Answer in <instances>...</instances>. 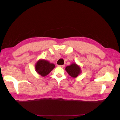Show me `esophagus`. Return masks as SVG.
I'll use <instances>...</instances> for the list:
<instances>
[{
  "label": "esophagus",
  "instance_id": "1",
  "mask_svg": "<svg viewBox=\"0 0 120 120\" xmlns=\"http://www.w3.org/2000/svg\"><path fill=\"white\" fill-rule=\"evenodd\" d=\"M64 65H58V67H60V68H63L64 67Z\"/></svg>",
  "mask_w": 120,
  "mask_h": 120
}]
</instances>
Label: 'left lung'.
Segmentation results:
<instances>
[{
	"instance_id": "8db88e82",
	"label": "left lung",
	"mask_w": 120,
	"mask_h": 120,
	"mask_svg": "<svg viewBox=\"0 0 120 120\" xmlns=\"http://www.w3.org/2000/svg\"><path fill=\"white\" fill-rule=\"evenodd\" d=\"M65 69L68 75L73 78L77 77L81 73V67L76 63H73L71 65L67 66Z\"/></svg>"
}]
</instances>
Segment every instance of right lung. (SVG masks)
Masks as SVG:
<instances>
[{
    "label": "right lung",
    "instance_id": "obj_1",
    "mask_svg": "<svg viewBox=\"0 0 120 120\" xmlns=\"http://www.w3.org/2000/svg\"><path fill=\"white\" fill-rule=\"evenodd\" d=\"M55 68V65L53 63L42 59L38 60L35 64V71L42 77H45L49 74Z\"/></svg>",
    "mask_w": 120,
    "mask_h": 120
}]
</instances>
